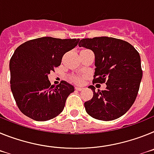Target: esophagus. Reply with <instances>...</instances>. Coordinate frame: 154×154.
Segmentation results:
<instances>
[{"instance_id":"1","label":"esophagus","mask_w":154,"mask_h":154,"mask_svg":"<svg viewBox=\"0 0 154 154\" xmlns=\"http://www.w3.org/2000/svg\"><path fill=\"white\" fill-rule=\"evenodd\" d=\"M75 89H76V90H77V91H81L84 90V88H81V87H76Z\"/></svg>"}]
</instances>
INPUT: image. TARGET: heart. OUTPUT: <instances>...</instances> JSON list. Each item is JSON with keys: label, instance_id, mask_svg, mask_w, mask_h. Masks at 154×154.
Here are the masks:
<instances>
[{"label": "heart", "instance_id": "heart-1", "mask_svg": "<svg viewBox=\"0 0 154 154\" xmlns=\"http://www.w3.org/2000/svg\"><path fill=\"white\" fill-rule=\"evenodd\" d=\"M72 80H73V81H75L76 83H78V84H80V83L82 82L83 78L81 76H79V75L73 76V77H72Z\"/></svg>", "mask_w": 154, "mask_h": 154}]
</instances>
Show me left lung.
<instances>
[{
  "mask_svg": "<svg viewBox=\"0 0 154 154\" xmlns=\"http://www.w3.org/2000/svg\"><path fill=\"white\" fill-rule=\"evenodd\" d=\"M79 46L89 49L95 56L93 85H106L104 91L89 86L93 97L85 103L86 112L94 119L111 121L123 116L133 105L143 77L139 53L124 40L112 37L83 38Z\"/></svg>",
  "mask_w": 154,
  "mask_h": 154,
  "instance_id": "left-lung-1",
  "label": "left lung"
}]
</instances>
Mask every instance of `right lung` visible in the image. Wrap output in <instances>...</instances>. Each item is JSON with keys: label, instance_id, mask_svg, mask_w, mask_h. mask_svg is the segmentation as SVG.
<instances>
[{"label": "right lung", "instance_id": "obj_1", "mask_svg": "<svg viewBox=\"0 0 154 154\" xmlns=\"http://www.w3.org/2000/svg\"><path fill=\"white\" fill-rule=\"evenodd\" d=\"M80 39L42 37L24 42L10 60L11 89L24 115L35 121H47L63 112L73 85L62 81L51 85L48 74L61 64L63 55Z\"/></svg>", "mask_w": 154, "mask_h": 154}]
</instances>
